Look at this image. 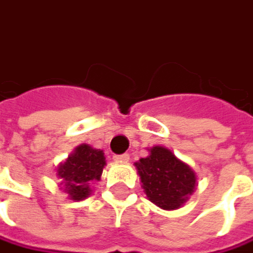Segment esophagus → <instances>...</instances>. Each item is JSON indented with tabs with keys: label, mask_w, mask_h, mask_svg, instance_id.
I'll list each match as a JSON object with an SVG mask.
<instances>
[{
	"label": "esophagus",
	"mask_w": 253,
	"mask_h": 253,
	"mask_svg": "<svg viewBox=\"0 0 253 253\" xmlns=\"http://www.w3.org/2000/svg\"><path fill=\"white\" fill-rule=\"evenodd\" d=\"M114 160H117V162H128V160H130V155H127V153L116 155V156H114Z\"/></svg>",
	"instance_id": "obj_1"
}]
</instances>
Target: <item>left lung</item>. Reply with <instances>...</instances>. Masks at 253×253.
Here are the masks:
<instances>
[{
  "label": "left lung",
  "mask_w": 253,
  "mask_h": 253,
  "mask_svg": "<svg viewBox=\"0 0 253 253\" xmlns=\"http://www.w3.org/2000/svg\"><path fill=\"white\" fill-rule=\"evenodd\" d=\"M147 199L165 211L179 209L196 187V173L169 149L155 146L134 163Z\"/></svg>",
  "instance_id": "left-lung-1"
}]
</instances>
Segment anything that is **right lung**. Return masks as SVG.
<instances>
[{"label": "right lung", "mask_w": 253, "mask_h": 253, "mask_svg": "<svg viewBox=\"0 0 253 253\" xmlns=\"http://www.w3.org/2000/svg\"><path fill=\"white\" fill-rule=\"evenodd\" d=\"M106 157L103 150L93 149L83 143L74 149L64 163L57 168V176L61 179V189L71 201H83L90 196V183L100 180Z\"/></svg>", "instance_id": "add662e5"}]
</instances>
